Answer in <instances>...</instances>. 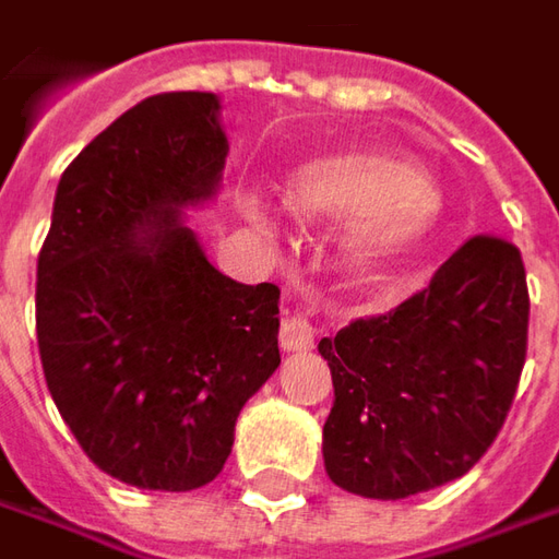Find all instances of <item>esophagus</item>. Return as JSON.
<instances>
[{
	"label": "esophagus",
	"instance_id": "1",
	"mask_svg": "<svg viewBox=\"0 0 559 559\" xmlns=\"http://www.w3.org/2000/svg\"><path fill=\"white\" fill-rule=\"evenodd\" d=\"M280 347L283 350H310L313 347V323L307 320V313L295 310L283 320V325H280Z\"/></svg>",
	"mask_w": 559,
	"mask_h": 559
}]
</instances>
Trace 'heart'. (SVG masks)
I'll use <instances>...</instances> for the list:
<instances>
[{"label":"heart","mask_w":559,"mask_h":559,"mask_svg":"<svg viewBox=\"0 0 559 559\" xmlns=\"http://www.w3.org/2000/svg\"><path fill=\"white\" fill-rule=\"evenodd\" d=\"M288 212L301 218H354L350 249L369 264L406 261L440 221V193L409 163L388 153H341L307 163L286 183Z\"/></svg>","instance_id":"heart-1"}]
</instances>
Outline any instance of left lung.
<instances>
[{"mask_svg":"<svg viewBox=\"0 0 559 559\" xmlns=\"http://www.w3.org/2000/svg\"><path fill=\"white\" fill-rule=\"evenodd\" d=\"M526 341V267L492 234L462 242L400 307L320 341L335 388L329 480L396 501L464 477L511 412Z\"/></svg>","mask_w":559,"mask_h":559,"instance_id":"obj_1","label":"left lung"}]
</instances>
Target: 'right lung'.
<instances>
[{
    "label": "right lung",
    "instance_id": "add662e5",
    "mask_svg": "<svg viewBox=\"0 0 559 559\" xmlns=\"http://www.w3.org/2000/svg\"><path fill=\"white\" fill-rule=\"evenodd\" d=\"M224 156L215 95L134 104L67 166L39 252L48 393L82 452L138 489L215 480L236 415L280 366V288L215 271L181 224Z\"/></svg>",
    "mask_w": 559,
    "mask_h": 559
}]
</instances>
